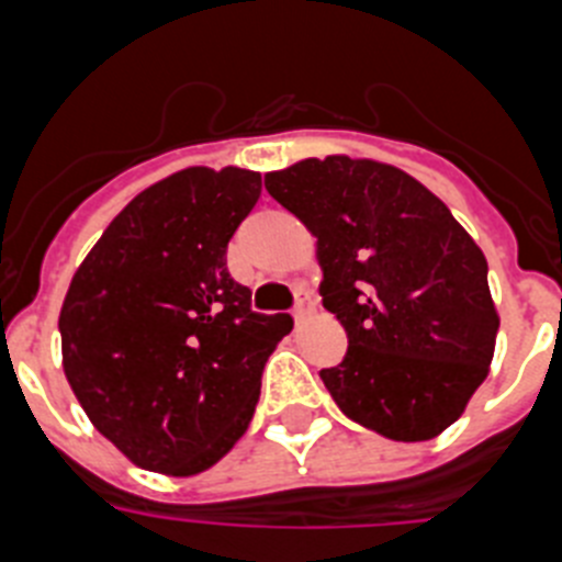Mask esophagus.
<instances>
[{
  "label": "esophagus",
  "instance_id": "esophagus-1",
  "mask_svg": "<svg viewBox=\"0 0 562 562\" xmlns=\"http://www.w3.org/2000/svg\"><path fill=\"white\" fill-rule=\"evenodd\" d=\"M315 312V295L310 290H301L297 292V301H295V310H292V317H295V324H304L306 317Z\"/></svg>",
  "mask_w": 562,
  "mask_h": 562
}]
</instances>
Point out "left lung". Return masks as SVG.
Here are the masks:
<instances>
[{
	"mask_svg": "<svg viewBox=\"0 0 562 562\" xmlns=\"http://www.w3.org/2000/svg\"><path fill=\"white\" fill-rule=\"evenodd\" d=\"M317 236L321 295L349 351L321 371L337 408L394 441L450 428L498 335L486 258L448 205L411 173L331 154L265 177Z\"/></svg>",
	"mask_w": 562,
	"mask_h": 562,
	"instance_id": "obj_1",
	"label": "left lung"
}]
</instances>
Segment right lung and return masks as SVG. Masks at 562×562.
Masks as SVG:
<instances>
[{"label": "right lung", "instance_id": "add662e5", "mask_svg": "<svg viewBox=\"0 0 562 562\" xmlns=\"http://www.w3.org/2000/svg\"><path fill=\"white\" fill-rule=\"evenodd\" d=\"M261 193L245 168H186L137 193L64 297V374L89 422L143 470L196 475L241 439L290 315L250 310L227 241Z\"/></svg>", "mask_w": 562, "mask_h": 562}]
</instances>
